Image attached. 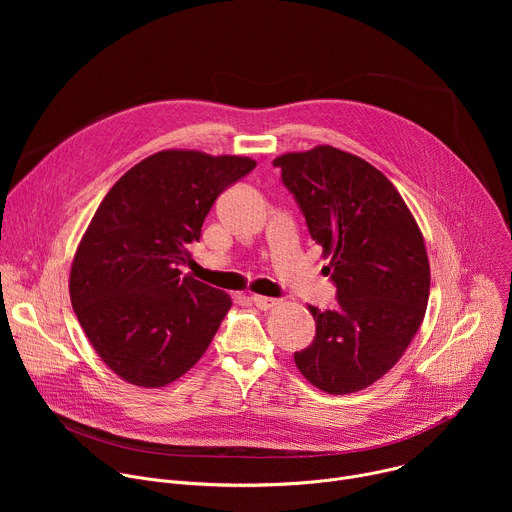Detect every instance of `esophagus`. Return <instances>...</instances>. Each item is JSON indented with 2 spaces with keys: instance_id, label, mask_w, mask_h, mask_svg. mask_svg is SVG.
Masks as SVG:
<instances>
[{
  "instance_id": "obj_1",
  "label": "esophagus",
  "mask_w": 512,
  "mask_h": 512,
  "mask_svg": "<svg viewBox=\"0 0 512 512\" xmlns=\"http://www.w3.org/2000/svg\"><path fill=\"white\" fill-rule=\"evenodd\" d=\"M251 302L259 308V310H271V308H275L279 302L275 300V298H267V296H257V294H253L251 296Z\"/></svg>"
}]
</instances>
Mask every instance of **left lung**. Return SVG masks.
<instances>
[{"label": "left lung", "mask_w": 512, "mask_h": 512, "mask_svg": "<svg viewBox=\"0 0 512 512\" xmlns=\"http://www.w3.org/2000/svg\"><path fill=\"white\" fill-rule=\"evenodd\" d=\"M312 239L330 255L338 306L318 310L300 373L330 395L367 389L389 373L421 326L429 261L413 214L369 162L332 145L273 160Z\"/></svg>", "instance_id": "left-lung-1"}]
</instances>
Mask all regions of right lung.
Masks as SVG:
<instances>
[{
    "label": "right lung",
    "mask_w": 512,
    "mask_h": 512,
    "mask_svg": "<svg viewBox=\"0 0 512 512\" xmlns=\"http://www.w3.org/2000/svg\"><path fill=\"white\" fill-rule=\"evenodd\" d=\"M255 160L166 150L107 192L70 269V302L107 367L137 387H164L200 360L231 298L190 275V243L218 194Z\"/></svg>",
    "instance_id": "add662e5"
}]
</instances>
